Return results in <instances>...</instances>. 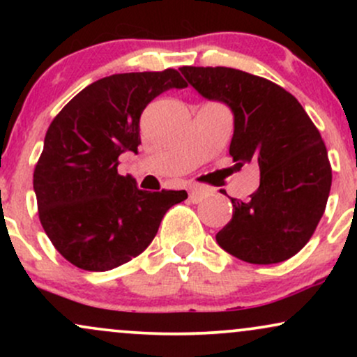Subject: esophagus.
Returning a JSON list of instances; mask_svg holds the SVG:
<instances>
[{
  "label": "esophagus",
  "instance_id": "1",
  "mask_svg": "<svg viewBox=\"0 0 357 357\" xmlns=\"http://www.w3.org/2000/svg\"><path fill=\"white\" fill-rule=\"evenodd\" d=\"M208 196V191L203 188H191L190 190V199L192 203H202Z\"/></svg>",
  "mask_w": 357,
  "mask_h": 357
}]
</instances>
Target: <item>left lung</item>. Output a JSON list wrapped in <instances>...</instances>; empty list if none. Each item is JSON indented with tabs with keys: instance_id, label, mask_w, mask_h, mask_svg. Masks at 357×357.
I'll list each match as a JSON object with an SVG mask.
<instances>
[{
	"instance_id": "8db88e82",
	"label": "left lung",
	"mask_w": 357,
	"mask_h": 357,
	"mask_svg": "<svg viewBox=\"0 0 357 357\" xmlns=\"http://www.w3.org/2000/svg\"><path fill=\"white\" fill-rule=\"evenodd\" d=\"M199 96L233 114L235 166L257 162L260 186L248 202L231 198L233 216L216 241L257 265L284 261L304 248L321 221L333 171L317 127L292 93L228 67L179 68Z\"/></svg>"
}]
</instances>
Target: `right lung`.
I'll list each match as a JSON object with an SVG mask.
<instances>
[{"mask_svg": "<svg viewBox=\"0 0 357 357\" xmlns=\"http://www.w3.org/2000/svg\"><path fill=\"white\" fill-rule=\"evenodd\" d=\"M186 82L165 72L116 73L77 93L53 119L33 174L45 233L61 257L105 272L149 247L162 216L186 191L139 190L117 173L119 155L137 153L139 121L151 100Z\"/></svg>", "mask_w": 357, "mask_h": 357, "instance_id": "add662e5", "label": "right lung"}]
</instances>
